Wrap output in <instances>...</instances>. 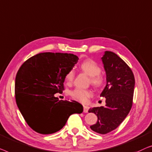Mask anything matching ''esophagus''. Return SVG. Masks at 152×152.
Masks as SVG:
<instances>
[{"mask_svg": "<svg viewBox=\"0 0 152 152\" xmlns=\"http://www.w3.org/2000/svg\"><path fill=\"white\" fill-rule=\"evenodd\" d=\"M88 111H89V107L85 106V105L83 106V112L87 113L88 112Z\"/></svg>", "mask_w": 152, "mask_h": 152, "instance_id": "esophagus-1", "label": "esophagus"}]
</instances>
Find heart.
<instances>
[{"mask_svg":"<svg viewBox=\"0 0 152 152\" xmlns=\"http://www.w3.org/2000/svg\"><path fill=\"white\" fill-rule=\"evenodd\" d=\"M80 69L83 72L89 76L91 84L96 87H101L105 83V78L101 74V68L100 65L92 59H86L83 61L79 65ZM74 77V72L73 69L69 70L66 74L65 79L68 84L72 83ZM72 97L81 102L87 101L88 98L92 96L91 90L87 89L76 88L71 92Z\"/></svg>","mask_w":152,"mask_h":152,"instance_id":"obj_1","label":"heart"}]
</instances>
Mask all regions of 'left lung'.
Listing matches in <instances>:
<instances>
[{
	"label": "left lung",
	"mask_w": 152,
	"mask_h": 152,
	"mask_svg": "<svg viewBox=\"0 0 152 152\" xmlns=\"http://www.w3.org/2000/svg\"><path fill=\"white\" fill-rule=\"evenodd\" d=\"M102 61L107 85L100 96L106 98V104L89 109V112L98 117L97 123L90 126L91 130L106 134L116 129L131 110L135 78L131 68L115 53L107 51Z\"/></svg>",
	"instance_id": "left-lung-1"
}]
</instances>
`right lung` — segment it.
<instances>
[{
  "label": "right lung",
  "mask_w": 152,
  "mask_h": 152,
  "mask_svg": "<svg viewBox=\"0 0 152 152\" xmlns=\"http://www.w3.org/2000/svg\"><path fill=\"white\" fill-rule=\"evenodd\" d=\"M78 57L67 53H40L29 58L19 68L15 80V98L25 121L41 134L61 130L72 114L83 112L82 104L58 100L56 93L65 89L66 74Z\"/></svg>",
  "instance_id": "1"
}]
</instances>
